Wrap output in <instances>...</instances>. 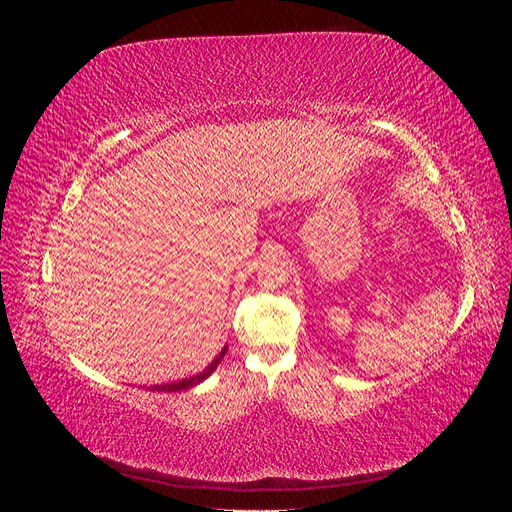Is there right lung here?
I'll use <instances>...</instances> for the list:
<instances>
[{
    "label": "right lung",
    "instance_id": "obj_1",
    "mask_svg": "<svg viewBox=\"0 0 512 512\" xmlns=\"http://www.w3.org/2000/svg\"><path fill=\"white\" fill-rule=\"evenodd\" d=\"M226 354V348L220 352V356H215V359L211 361V365L205 369V371H200V374H196V376H192V378H185V380H179V382H170V384H160V386H151V391H164V393H175V391H185V389H192V386H196L198 382H203L205 378H209L211 376V371L220 365V361H222V356ZM149 389V386H147Z\"/></svg>",
    "mask_w": 512,
    "mask_h": 512
}]
</instances>
